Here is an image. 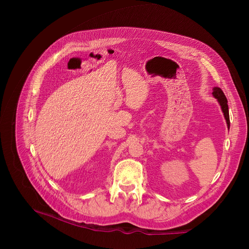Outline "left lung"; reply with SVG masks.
<instances>
[{
    "mask_svg": "<svg viewBox=\"0 0 249 249\" xmlns=\"http://www.w3.org/2000/svg\"><path fill=\"white\" fill-rule=\"evenodd\" d=\"M213 96L218 100V102L221 105V109L224 113V117L226 119L227 122V126L228 128L230 127V120H229V111H228V104H227V99L223 93V90H222L220 88L218 87H214L213 88Z\"/></svg>",
    "mask_w": 249,
    "mask_h": 249,
    "instance_id": "obj_1",
    "label": "left lung"
}]
</instances>
